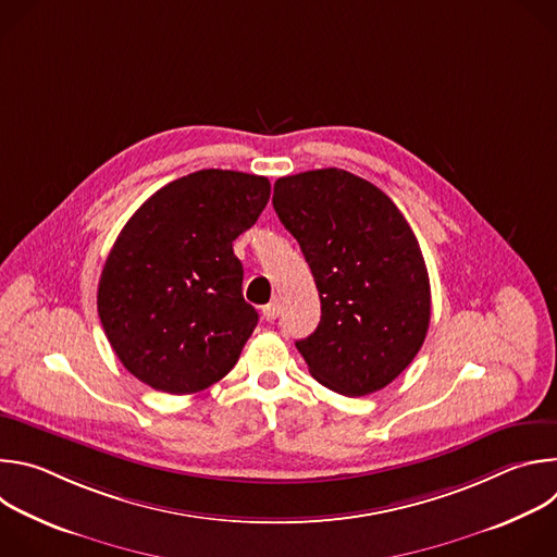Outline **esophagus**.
<instances>
[{
  "label": "esophagus",
  "instance_id": "1",
  "mask_svg": "<svg viewBox=\"0 0 557 557\" xmlns=\"http://www.w3.org/2000/svg\"><path fill=\"white\" fill-rule=\"evenodd\" d=\"M280 308H282V306H280V301H277V299H273L271 304L262 306V314H264V320H267V322H273L275 317L280 314Z\"/></svg>",
  "mask_w": 557,
  "mask_h": 557
}]
</instances>
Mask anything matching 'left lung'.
<instances>
[{
    "label": "left lung",
    "instance_id": "obj_1",
    "mask_svg": "<svg viewBox=\"0 0 557 557\" xmlns=\"http://www.w3.org/2000/svg\"><path fill=\"white\" fill-rule=\"evenodd\" d=\"M273 207L322 299L320 326L295 342L310 374L346 396L385 387L430 326L428 267L408 220L379 187L337 168L277 178Z\"/></svg>",
    "mask_w": 557,
    "mask_h": 557
}]
</instances>
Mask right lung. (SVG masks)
<instances>
[{
  "mask_svg": "<svg viewBox=\"0 0 557 557\" xmlns=\"http://www.w3.org/2000/svg\"><path fill=\"white\" fill-rule=\"evenodd\" d=\"M271 196L264 176L200 170L147 198L99 280V317L121 363L170 394L200 392L240 359L258 326L233 240Z\"/></svg>",
  "mask_w": 557,
  "mask_h": 557,
  "instance_id": "add662e5",
  "label": "right lung"
}]
</instances>
